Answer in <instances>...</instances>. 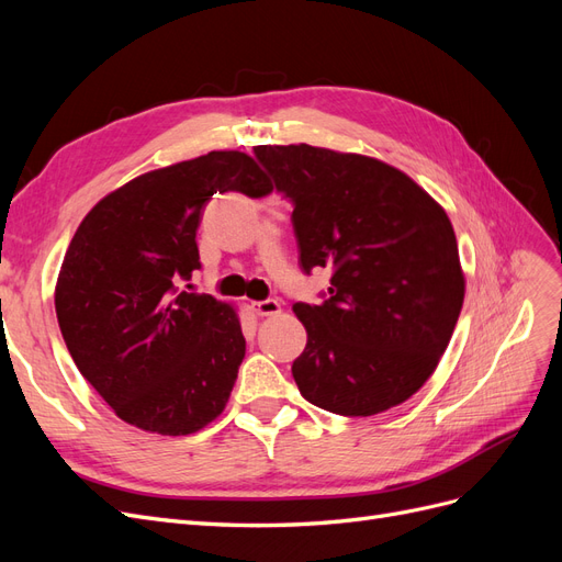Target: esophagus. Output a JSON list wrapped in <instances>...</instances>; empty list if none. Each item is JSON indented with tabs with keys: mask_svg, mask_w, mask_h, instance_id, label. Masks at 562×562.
<instances>
[{
	"mask_svg": "<svg viewBox=\"0 0 562 562\" xmlns=\"http://www.w3.org/2000/svg\"><path fill=\"white\" fill-rule=\"evenodd\" d=\"M252 310L258 316H274L281 312V304L277 300H260V302H252Z\"/></svg>",
	"mask_w": 562,
	"mask_h": 562,
	"instance_id": "esophagus-1",
	"label": "esophagus"
}]
</instances>
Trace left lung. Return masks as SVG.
Segmentation results:
<instances>
[{
	"instance_id": "left-lung-1",
	"label": "left lung",
	"mask_w": 562,
	"mask_h": 562,
	"mask_svg": "<svg viewBox=\"0 0 562 562\" xmlns=\"http://www.w3.org/2000/svg\"><path fill=\"white\" fill-rule=\"evenodd\" d=\"M293 201L300 267H333L328 297L293 304L307 347L300 394L370 417L401 405L448 349L464 302L454 229L440 203L380 159L312 145H255Z\"/></svg>"
}]
</instances>
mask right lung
Here are the masks:
<instances>
[{"label": "right lung", "mask_w": 562, "mask_h": 562, "mask_svg": "<svg viewBox=\"0 0 562 562\" xmlns=\"http://www.w3.org/2000/svg\"><path fill=\"white\" fill-rule=\"evenodd\" d=\"M215 192L265 196L271 182L236 149L143 173L95 203L60 265L67 351L114 415L149 434L209 427L246 356L232 304L178 291L201 267L196 229Z\"/></svg>", "instance_id": "add662e5"}]
</instances>
